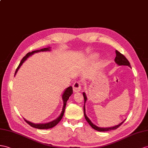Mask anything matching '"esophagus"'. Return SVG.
I'll return each mask as SVG.
<instances>
[{
	"mask_svg": "<svg viewBox=\"0 0 148 148\" xmlns=\"http://www.w3.org/2000/svg\"><path fill=\"white\" fill-rule=\"evenodd\" d=\"M82 88V84L80 82H75L73 84V90L74 92H77L80 91Z\"/></svg>",
	"mask_w": 148,
	"mask_h": 148,
	"instance_id": "obj_1",
	"label": "esophagus"
}]
</instances>
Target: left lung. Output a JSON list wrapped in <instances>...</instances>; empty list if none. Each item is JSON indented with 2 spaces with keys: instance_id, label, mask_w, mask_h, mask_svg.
I'll return each mask as SVG.
<instances>
[{
  "instance_id": "8db88e82",
  "label": "left lung",
  "mask_w": 148,
  "mask_h": 148,
  "mask_svg": "<svg viewBox=\"0 0 148 148\" xmlns=\"http://www.w3.org/2000/svg\"><path fill=\"white\" fill-rule=\"evenodd\" d=\"M116 57L115 58V59H114V61L118 64V65L119 66H128L131 67V64L130 63V62L128 61V60L126 59V57H125L123 54H121V53H120L118 51H116ZM83 96H84V104L86 103V101L87 100V97L86 96V94L84 92L83 93ZM84 117H85V119H86V121H88V123L90 124V126H91L93 129H94V130H96V131H111V130H116V129L117 127H119L121 124H122L124 122V121H123V122H122L121 123H120L119 124L117 125V126H114V127H106V128H102V127H99L96 126V125H94V124H92L91 123V121H90V120L88 118V116H86V112H85V108H84Z\"/></svg>"
}]
</instances>
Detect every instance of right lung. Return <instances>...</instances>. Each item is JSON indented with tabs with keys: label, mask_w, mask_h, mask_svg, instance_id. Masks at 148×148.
Wrapping results in <instances>:
<instances>
[{
	"label": "right lung",
	"mask_w": 148,
	"mask_h": 148,
	"mask_svg": "<svg viewBox=\"0 0 148 148\" xmlns=\"http://www.w3.org/2000/svg\"><path fill=\"white\" fill-rule=\"evenodd\" d=\"M50 49L49 47L44 48V49H40V50H37V51H32L31 52L27 53V54H26L24 57V58H22V59L21 60V62L19 64V65L18 66L17 68L16 69V72H15V74L14 75L16 74L18 70V69H19V68H20L21 66L22 65V64H23V62L25 61L26 59H27L29 58L30 56H31L32 54H33L34 53H35V52H40V51H50V49ZM72 94H73V87L69 86V88H67L66 89V90H65V91H64V92L62 94V99H63V101H64V106H63L62 112L60 114V116L58 117V118H57L56 120H54L53 121H52V122L48 123H45V124H34V123H32L31 122H29V121H28L27 120H25V119H24L25 120V122L27 123L28 124H29L31 126H32L33 127L37 128V129H40V130H44V129H50V128H52L53 127L56 126V125L60 122V121L61 120V119L62 118L64 111H65V108H66V104H67V101L68 99H69V98L71 96Z\"/></svg>",
	"instance_id": "obj_1"
}]
</instances>
